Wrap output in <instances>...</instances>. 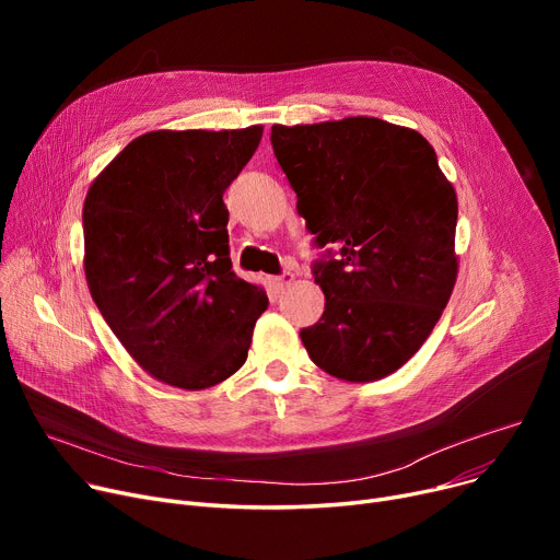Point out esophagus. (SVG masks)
Instances as JSON below:
<instances>
[{
	"instance_id": "34e87169",
	"label": "esophagus",
	"mask_w": 560,
	"mask_h": 560,
	"mask_svg": "<svg viewBox=\"0 0 560 560\" xmlns=\"http://www.w3.org/2000/svg\"><path fill=\"white\" fill-rule=\"evenodd\" d=\"M292 283H295V275H292V272H283V275H279V277L272 279V285H275L277 292L285 290V288L292 285Z\"/></svg>"
}]
</instances>
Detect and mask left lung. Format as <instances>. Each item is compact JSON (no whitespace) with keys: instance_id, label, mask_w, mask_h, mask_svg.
Segmentation results:
<instances>
[{"instance_id":"1","label":"left lung","mask_w":560,"mask_h":560,"mask_svg":"<svg viewBox=\"0 0 560 560\" xmlns=\"http://www.w3.org/2000/svg\"><path fill=\"white\" fill-rule=\"evenodd\" d=\"M275 156L315 243L325 313L302 329L311 361L370 384L431 336L458 277V199L429 140L378 117L272 127Z\"/></svg>"}]
</instances>
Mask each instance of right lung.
I'll list each match as a JSON object with an SVG mask.
<instances>
[{"instance_id":"1","label":"right lung","mask_w":560,"mask_h":560,"mask_svg":"<svg viewBox=\"0 0 560 560\" xmlns=\"http://www.w3.org/2000/svg\"><path fill=\"white\" fill-rule=\"evenodd\" d=\"M262 127L150 131L88 188L83 270L106 325L150 376L203 390L238 372L268 295L229 258V184Z\"/></svg>"}]
</instances>
